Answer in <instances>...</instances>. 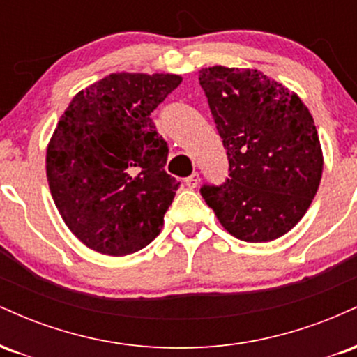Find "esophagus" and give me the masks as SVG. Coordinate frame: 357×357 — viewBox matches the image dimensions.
<instances>
[{
  "label": "esophagus",
  "mask_w": 357,
  "mask_h": 357,
  "mask_svg": "<svg viewBox=\"0 0 357 357\" xmlns=\"http://www.w3.org/2000/svg\"><path fill=\"white\" fill-rule=\"evenodd\" d=\"M184 183H186L188 188H196L199 183V174L198 173H192L191 176H188L186 179H184Z\"/></svg>",
  "instance_id": "esophagus-1"
}]
</instances>
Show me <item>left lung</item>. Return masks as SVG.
Returning <instances> with one entry per match:
<instances>
[{
  "label": "left lung",
  "mask_w": 357,
  "mask_h": 357,
  "mask_svg": "<svg viewBox=\"0 0 357 357\" xmlns=\"http://www.w3.org/2000/svg\"><path fill=\"white\" fill-rule=\"evenodd\" d=\"M199 85L230 162L227 181L202 188L204 202L235 238L261 243L285 235L309 210L322 178L309 109L257 68H203Z\"/></svg>",
  "instance_id": "obj_1"
}]
</instances>
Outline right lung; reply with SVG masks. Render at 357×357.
<instances>
[{
    "instance_id": "1",
    "label": "right lung",
    "mask_w": 357,
    "mask_h": 357,
    "mask_svg": "<svg viewBox=\"0 0 357 357\" xmlns=\"http://www.w3.org/2000/svg\"><path fill=\"white\" fill-rule=\"evenodd\" d=\"M174 73H110L73 97L47 147V178L82 243L124 257L165 225L179 183L151 112L181 84Z\"/></svg>"
}]
</instances>
